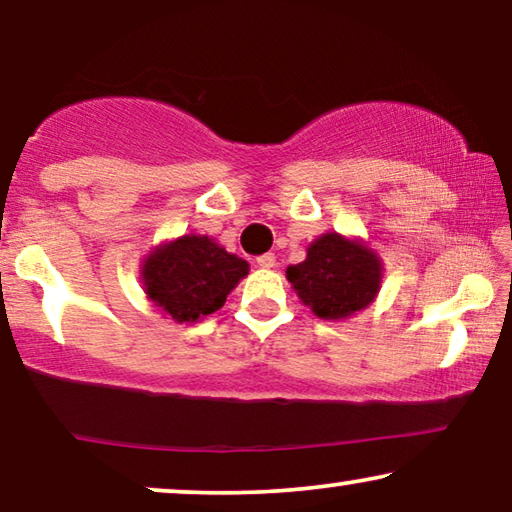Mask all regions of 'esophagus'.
Segmentation results:
<instances>
[{"mask_svg": "<svg viewBox=\"0 0 512 512\" xmlns=\"http://www.w3.org/2000/svg\"><path fill=\"white\" fill-rule=\"evenodd\" d=\"M275 261H277L275 254H263L256 258V263L261 265V268H275Z\"/></svg>", "mask_w": 512, "mask_h": 512, "instance_id": "1", "label": "esophagus"}]
</instances>
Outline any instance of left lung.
<instances>
[{
  "label": "left lung",
  "mask_w": 512,
  "mask_h": 512,
  "mask_svg": "<svg viewBox=\"0 0 512 512\" xmlns=\"http://www.w3.org/2000/svg\"><path fill=\"white\" fill-rule=\"evenodd\" d=\"M384 265L377 251L359 237L324 233L307 247L303 263L289 265L286 279L303 305L319 319L340 321L377 298L382 289Z\"/></svg>",
  "instance_id": "1"
}]
</instances>
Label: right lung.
Here are the masks:
<instances>
[{
	"label": "right lung",
	"instance_id": "add662e5",
	"mask_svg": "<svg viewBox=\"0 0 512 512\" xmlns=\"http://www.w3.org/2000/svg\"><path fill=\"white\" fill-rule=\"evenodd\" d=\"M146 298L177 324H195L221 310L228 293L249 275V263L209 235H181L142 258Z\"/></svg>",
	"mask_w": 512,
	"mask_h": 512
}]
</instances>
